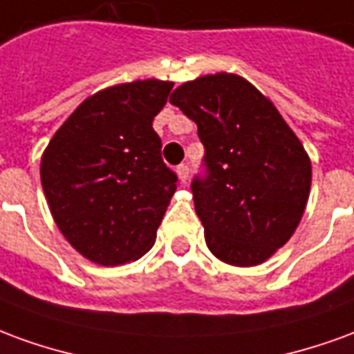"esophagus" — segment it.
Here are the masks:
<instances>
[{
  "label": "esophagus",
  "mask_w": 354,
  "mask_h": 354,
  "mask_svg": "<svg viewBox=\"0 0 354 354\" xmlns=\"http://www.w3.org/2000/svg\"><path fill=\"white\" fill-rule=\"evenodd\" d=\"M176 172H178V178H180L184 184L189 180V167H187V165H178Z\"/></svg>",
  "instance_id": "34e87169"
}]
</instances>
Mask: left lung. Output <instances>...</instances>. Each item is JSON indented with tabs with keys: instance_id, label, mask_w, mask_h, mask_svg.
Instances as JSON below:
<instances>
[{
	"instance_id": "obj_1",
	"label": "left lung",
	"mask_w": 354,
	"mask_h": 354,
	"mask_svg": "<svg viewBox=\"0 0 354 354\" xmlns=\"http://www.w3.org/2000/svg\"><path fill=\"white\" fill-rule=\"evenodd\" d=\"M174 104L205 146L192 182L195 212L218 260L239 267L271 258L296 231L311 189V161L271 100L233 73L184 83Z\"/></svg>"
}]
</instances>
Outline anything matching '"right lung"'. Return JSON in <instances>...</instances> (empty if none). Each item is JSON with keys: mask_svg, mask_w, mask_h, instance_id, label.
I'll return each instance as SVG.
<instances>
[{"mask_svg": "<svg viewBox=\"0 0 354 354\" xmlns=\"http://www.w3.org/2000/svg\"><path fill=\"white\" fill-rule=\"evenodd\" d=\"M172 87L146 80L104 88L66 119L43 153L50 214L94 263L123 266L153 246L178 185L153 131Z\"/></svg>", "mask_w": 354, "mask_h": 354, "instance_id": "right-lung-1", "label": "right lung"}]
</instances>
